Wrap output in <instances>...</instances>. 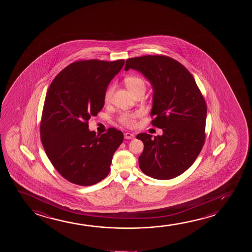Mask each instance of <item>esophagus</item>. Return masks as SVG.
<instances>
[{"label": "esophagus", "mask_w": 252, "mask_h": 252, "mask_svg": "<svg viewBox=\"0 0 252 252\" xmlns=\"http://www.w3.org/2000/svg\"><path fill=\"white\" fill-rule=\"evenodd\" d=\"M124 137L126 139H132V138H134L135 135L133 133H131V132H126Z\"/></svg>", "instance_id": "esophagus-1"}]
</instances>
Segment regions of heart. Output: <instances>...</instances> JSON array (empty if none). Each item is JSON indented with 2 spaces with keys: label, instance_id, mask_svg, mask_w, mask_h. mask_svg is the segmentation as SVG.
<instances>
[{
  "label": "heart",
  "instance_id": "obj_1",
  "mask_svg": "<svg viewBox=\"0 0 252 252\" xmlns=\"http://www.w3.org/2000/svg\"><path fill=\"white\" fill-rule=\"evenodd\" d=\"M125 83L131 93H133L136 90H140V89L145 90V81L139 76H128L125 80ZM113 91H114V86H110L106 90L104 94V100L106 102L110 100ZM140 115H141L140 112H126L120 115L119 121L125 126L130 128L135 127L137 125V119Z\"/></svg>",
  "mask_w": 252,
  "mask_h": 252
}]
</instances>
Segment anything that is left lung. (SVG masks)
<instances>
[{
  "label": "left lung",
  "instance_id": "left-lung-1",
  "mask_svg": "<svg viewBox=\"0 0 252 252\" xmlns=\"http://www.w3.org/2000/svg\"><path fill=\"white\" fill-rule=\"evenodd\" d=\"M141 72L152 83V125L162 136L139 133L144 143L138 158L146 176L172 179L189 168L205 142L207 105L192 74L167 56L147 55L126 60L125 70Z\"/></svg>",
  "mask_w": 252,
  "mask_h": 252
}]
</instances>
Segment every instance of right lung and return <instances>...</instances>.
<instances>
[{
    "label": "right lung",
    "instance_id": "add662e5",
    "mask_svg": "<svg viewBox=\"0 0 252 252\" xmlns=\"http://www.w3.org/2000/svg\"><path fill=\"white\" fill-rule=\"evenodd\" d=\"M125 60H82L58 74L45 96L40 122L42 145L50 161L70 183L91 186L109 174L124 135L111 127L98 136L89 120L104 106V94Z\"/></svg>",
    "mask_w": 252,
    "mask_h": 252
}]
</instances>
